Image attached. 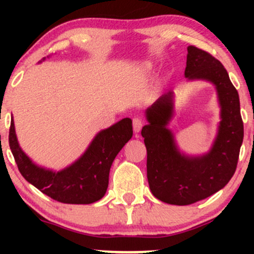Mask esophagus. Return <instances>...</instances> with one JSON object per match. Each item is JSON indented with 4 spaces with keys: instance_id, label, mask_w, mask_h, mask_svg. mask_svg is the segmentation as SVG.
Returning <instances> with one entry per match:
<instances>
[{
    "instance_id": "34e87169",
    "label": "esophagus",
    "mask_w": 254,
    "mask_h": 254,
    "mask_svg": "<svg viewBox=\"0 0 254 254\" xmlns=\"http://www.w3.org/2000/svg\"><path fill=\"white\" fill-rule=\"evenodd\" d=\"M142 127H143V121H142V118H133L132 121V127H133V131L135 132H139L142 129Z\"/></svg>"
}]
</instances>
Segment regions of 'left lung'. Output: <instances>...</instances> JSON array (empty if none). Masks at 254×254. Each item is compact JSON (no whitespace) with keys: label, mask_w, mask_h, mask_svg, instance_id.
<instances>
[{"label":"left lung","mask_w":254,"mask_h":254,"mask_svg":"<svg viewBox=\"0 0 254 254\" xmlns=\"http://www.w3.org/2000/svg\"><path fill=\"white\" fill-rule=\"evenodd\" d=\"M185 77L205 80L216 87L221 122L211 149L189 156L178 149L167 125L173 117V92L160 97L145 111L148 123L142 129L147 148V178L151 193L174 205H189L228 184L237 170L244 139L238 90L222 63L196 46L188 48Z\"/></svg>","instance_id":"8db88e82"}]
</instances>
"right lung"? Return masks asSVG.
<instances>
[{"instance_id":"add662e5","label":"right lung","mask_w":254,"mask_h":254,"mask_svg":"<svg viewBox=\"0 0 254 254\" xmlns=\"http://www.w3.org/2000/svg\"><path fill=\"white\" fill-rule=\"evenodd\" d=\"M131 137L132 121L122 119L97 133L83 155L60 172L46 170L32 162L20 148L13 118L9 147L22 177L44 194L61 203L90 204L105 196L113 160Z\"/></svg>"}]
</instances>
